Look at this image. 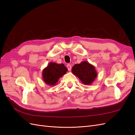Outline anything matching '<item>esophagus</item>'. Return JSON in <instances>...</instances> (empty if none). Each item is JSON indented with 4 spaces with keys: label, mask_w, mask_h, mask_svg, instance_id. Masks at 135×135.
<instances>
[{
    "label": "esophagus",
    "mask_w": 135,
    "mask_h": 135,
    "mask_svg": "<svg viewBox=\"0 0 135 135\" xmlns=\"http://www.w3.org/2000/svg\"><path fill=\"white\" fill-rule=\"evenodd\" d=\"M67 68L68 69L69 71H70L71 70V66L70 64H68L67 65Z\"/></svg>",
    "instance_id": "34e87169"
}]
</instances>
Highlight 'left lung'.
Returning a JSON list of instances; mask_svg holds the SVG:
<instances>
[{
  "label": "left lung",
  "mask_w": 135,
  "mask_h": 135,
  "mask_svg": "<svg viewBox=\"0 0 135 135\" xmlns=\"http://www.w3.org/2000/svg\"><path fill=\"white\" fill-rule=\"evenodd\" d=\"M71 71L85 85H91L97 76L95 66L87 61L74 65Z\"/></svg>",
  "instance_id": "1"
}]
</instances>
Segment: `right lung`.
<instances>
[{"label":"right lung","mask_w":135,"mask_h":135,"mask_svg":"<svg viewBox=\"0 0 135 135\" xmlns=\"http://www.w3.org/2000/svg\"><path fill=\"white\" fill-rule=\"evenodd\" d=\"M67 71L68 69L64 64L50 62L42 71L44 82L50 86L55 85L58 82L59 79L66 74Z\"/></svg>","instance_id":"add662e5"}]
</instances>
